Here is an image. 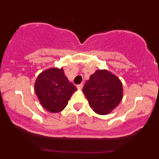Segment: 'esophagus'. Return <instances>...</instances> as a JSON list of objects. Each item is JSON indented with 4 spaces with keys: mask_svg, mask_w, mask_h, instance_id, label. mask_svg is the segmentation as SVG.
<instances>
[{
    "mask_svg": "<svg viewBox=\"0 0 159 159\" xmlns=\"http://www.w3.org/2000/svg\"><path fill=\"white\" fill-rule=\"evenodd\" d=\"M83 86H84L83 84H80L77 85V88L78 89V90H81V89L83 88Z\"/></svg>",
    "mask_w": 159,
    "mask_h": 159,
    "instance_id": "34e87169",
    "label": "esophagus"
}]
</instances>
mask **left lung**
I'll list each match as a JSON object with an SVG mask.
<instances>
[{"label":"left lung","instance_id":"8db88e82","mask_svg":"<svg viewBox=\"0 0 159 159\" xmlns=\"http://www.w3.org/2000/svg\"><path fill=\"white\" fill-rule=\"evenodd\" d=\"M82 90L93 111L100 115L110 114L123 96L120 78L106 69H98L91 75Z\"/></svg>","mask_w":159,"mask_h":159}]
</instances>
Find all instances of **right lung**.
I'll list each match as a JSON object with an SVG mask.
<instances>
[{
  "label": "right lung",
  "instance_id": "right-lung-1",
  "mask_svg": "<svg viewBox=\"0 0 159 159\" xmlns=\"http://www.w3.org/2000/svg\"><path fill=\"white\" fill-rule=\"evenodd\" d=\"M40 104L51 113H58L66 107L77 88L66 77L63 68H49L38 75L34 84Z\"/></svg>",
  "mask_w": 159,
  "mask_h": 159
}]
</instances>
